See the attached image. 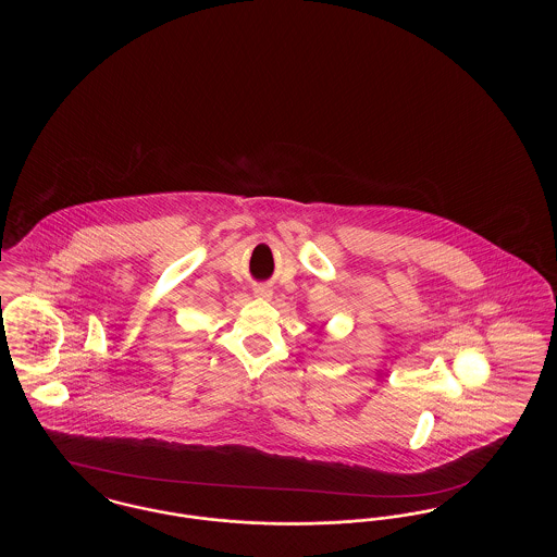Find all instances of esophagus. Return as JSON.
<instances>
[{"instance_id": "1", "label": "esophagus", "mask_w": 557, "mask_h": 557, "mask_svg": "<svg viewBox=\"0 0 557 557\" xmlns=\"http://www.w3.org/2000/svg\"><path fill=\"white\" fill-rule=\"evenodd\" d=\"M255 294L259 296V298H271V288L269 286H259Z\"/></svg>"}]
</instances>
